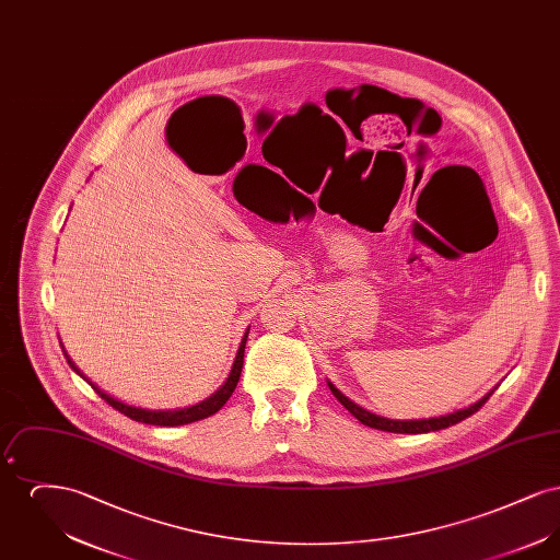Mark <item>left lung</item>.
<instances>
[{
	"label": "left lung",
	"mask_w": 560,
	"mask_h": 560,
	"mask_svg": "<svg viewBox=\"0 0 560 560\" xmlns=\"http://www.w3.org/2000/svg\"><path fill=\"white\" fill-rule=\"evenodd\" d=\"M329 390L334 393V397L340 400L348 411L365 427L375 428V430H384V432H399V434H420V432H432V430H443V428L453 427L466 418H470L472 413H477L480 407L489 400L491 393L485 395L482 399L477 400L475 405L466 407V409H459V411H453L450 416H441V418H428V420H388V418H382V416H375L372 411L359 407L357 402L345 397L331 382H327Z\"/></svg>",
	"instance_id": "left-lung-1"
}]
</instances>
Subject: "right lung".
<instances>
[{
    "label": "right lung",
    "mask_w": 560,
    "mask_h": 560,
    "mask_svg": "<svg viewBox=\"0 0 560 560\" xmlns=\"http://www.w3.org/2000/svg\"><path fill=\"white\" fill-rule=\"evenodd\" d=\"M247 334L249 329L245 331L243 340H241L240 350H237V357H235V363L231 368V373L226 377V382L213 393L212 397H208L197 405H190L185 409H172V411H151V409H142V407H132V405H126L121 400L113 399L107 393H103L98 386H94L90 380L88 384L96 390V395H101V399L107 400L108 405L117 411H121L124 416H128L130 420L136 422H142V424H153V427H183V424H190V422H197V420H203V418H210L213 416L226 400L231 399V395L235 393L237 388V382H240L241 368H243V352H245V342H247ZM67 357V352H65ZM67 363L71 365V370L75 373H80L83 377V373L75 368V363L67 357ZM85 380V377H83Z\"/></svg>",
    "instance_id": "obj_1"
}]
</instances>
